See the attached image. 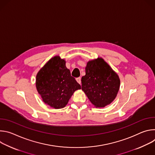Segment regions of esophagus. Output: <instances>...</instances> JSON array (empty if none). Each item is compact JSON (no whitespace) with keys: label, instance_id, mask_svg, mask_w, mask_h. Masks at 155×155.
<instances>
[{"label":"esophagus","instance_id":"obj_1","mask_svg":"<svg viewBox=\"0 0 155 155\" xmlns=\"http://www.w3.org/2000/svg\"><path fill=\"white\" fill-rule=\"evenodd\" d=\"M76 80L79 83V84H81V78L80 77H78L76 78Z\"/></svg>","mask_w":155,"mask_h":155}]
</instances>
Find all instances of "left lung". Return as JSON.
Instances as JSON below:
<instances>
[{
    "label": "left lung",
    "mask_w": 155,
    "mask_h": 155,
    "mask_svg": "<svg viewBox=\"0 0 155 155\" xmlns=\"http://www.w3.org/2000/svg\"><path fill=\"white\" fill-rule=\"evenodd\" d=\"M81 78V90L94 107H104L116 98L120 86L118 75L102 58L89 61Z\"/></svg>",
    "instance_id": "obj_1"
}]
</instances>
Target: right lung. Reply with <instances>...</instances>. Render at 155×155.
Segmentation results:
<instances>
[{
	"mask_svg": "<svg viewBox=\"0 0 155 155\" xmlns=\"http://www.w3.org/2000/svg\"><path fill=\"white\" fill-rule=\"evenodd\" d=\"M35 85L42 101L55 109L65 107L74 93L81 89L59 56L51 58L40 69Z\"/></svg>",
	"mask_w": 155,
	"mask_h": 155,
	"instance_id": "obj_1",
	"label": "right lung"
}]
</instances>
